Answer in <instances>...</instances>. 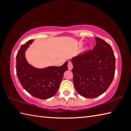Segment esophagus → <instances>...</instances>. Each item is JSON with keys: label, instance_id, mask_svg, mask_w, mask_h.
Masks as SVG:
<instances>
[{"label": "esophagus", "instance_id": "34e87169", "mask_svg": "<svg viewBox=\"0 0 131 131\" xmlns=\"http://www.w3.org/2000/svg\"><path fill=\"white\" fill-rule=\"evenodd\" d=\"M68 66L69 70H72V68H73V64H72V63L71 62H69Z\"/></svg>", "mask_w": 131, "mask_h": 131}]
</instances>
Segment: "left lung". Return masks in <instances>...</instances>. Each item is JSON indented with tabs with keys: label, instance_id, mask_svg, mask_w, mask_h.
I'll use <instances>...</instances> for the list:
<instances>
[{
	"label": "left lung",
	"instance_id": "left-lung-1",
	"mask_svg": "<svg viewBox=\"0 0 131 131\" xmlns=\"http://www.w3.org/2000/svg\"><path fill=\"white\" fill-rule=\"evenodd\" d=\"M96 45L73 58V83L76 91L88 98H94L105 92L114 79L116 58L111 46L95 37Z\"/></svg>",
	"mask_w": 131,
	"mask_h": 131
}]
</instances>
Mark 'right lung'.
<instances>
[{"instance_id":"add662e5","label":"right lung","mask_w":131,"mask_h":131,"mask_svg":"<svg viewBox=\"0 0 131 131\" xmlns=\"http://www.w3.org/2000/svg\"><path fill=\"white\" fill-rule=\"evenodd\" d=\"M30 40L21 46L16 56L17 75L22 86L33 96L47 99L56 94L62 80L64 72L68 70V62L61 66H50L36 69L28 63L25 52L32 43Z\"/></svg>"}]
</instances>
